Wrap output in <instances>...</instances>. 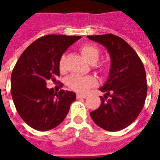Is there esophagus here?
Instances as JSON below:
<instances>
[{
  "mask_svg": "<svg viewBox=\"0 0 160 160\" xmlns=\"http://www.w3.org/2000/svg\"><path fill=\"white\" fill-rule=\"evenodd\" d=\"M76 98L79 99V98H87V95H84V94H77Z\"/></svg>",
  "mask_w": 160,
  "mask_h": 160,
  "instance_id": "1",
  "label": "esophagus"
}]
</instances>
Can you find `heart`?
<instances>
[{
	"label": "heart",
	"mask_w": 160,
	"mask_h": 160,
	"mask_svg": "<svg viewBox=\"0 0 160 160\" xmlns=\"http://www.w3.org/2000/svg\"><path fill=\"white\" fill-rule=\"evenodd\" d=\"M80 50L82 56L90 63L96 62L100 56L99 49L92 44H84L80 47ZM65 62H66V55L62 54L59 59V68L62 72L65 70ZM99 69L101 72L106 73L108 71V67L106 65H99ZM97 81L94 77L81 76L78 74H72L67 80V84L69 88L80 93L87 92L91 87H94Z\"/></svg>",
	"instance_id": "obj_1"
}]
</instances>
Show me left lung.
<instances>
[{
	"mask_svg": "<svg viewBox=\"0 0 160 160\" xmlns=\"http://www.w3.org/2000/svg\"><path fill=\"white\" fill-rule=\"evenodd\" d=\"M104 45L111 56L109 78L101 92V104L90 113L98 127L108 131L127 128L141 113L148 92L144 65L125 40L113 34L87 36Z\"/></svg>",
	"mask_w": 160,
	"mask_h": 160,
	"instance_id": "1",
	"label": "left lung"
}]
</instances>
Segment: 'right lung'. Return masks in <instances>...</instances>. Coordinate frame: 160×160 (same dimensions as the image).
Listing matches in <instances>:
<instances>
[{
    "instance_id": "right-lung-1",
    "label": "right lung",
    "mask_w": 160,
    "mask_h": 160,
    "mask_svg": "<svg viewBox=\"0 0 160 160\" xmlns=\"http://www.w3.org/2000/svg\"><path fill=\"white\" fill-rule=\"evenodd\" d=\"M80 38L56 34L39 38L25 49L12 70L11 93L16 110L36 130H49L62 123L76 99L73 92L57 93L47 88L46 82L59 76L60 57Z\"/></svg>"
}]
</instances>
